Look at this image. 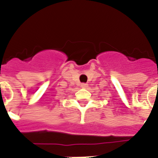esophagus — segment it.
<instances>
[{
	"label": "esophagus",
	"instance_id": "esophagus-1",
	"mask_svg": "<svg viewBox=\"0 0 158 158\" xmlns=\"http://www.w3.org/2000/svg\"><path fill=\"white\" fill-rule=\"evenodd\" d=\"M81 87L83 89H87L88 88V84H81Z\"/></svg>",
	"mask_w": 158,
	"mask_h": 158
}]
</instances>
